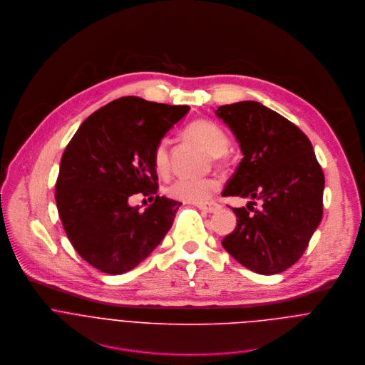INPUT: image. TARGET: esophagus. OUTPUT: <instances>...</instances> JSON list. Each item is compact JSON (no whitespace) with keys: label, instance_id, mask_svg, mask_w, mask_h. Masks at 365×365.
<instances>
[{"label":"esophagus","instance_id":"esophagus-1","mask_svg":"<svg viewBox=\"0 0 365 365\" xmlns=\"http://www.w3.org/2000/svg\"><path fill=\"white\" fill-rule=\"evenodd\" d=\"M197 207L200 208V210H202V211H205V212H210V214H212V212H217L220 208H221V205L218 204V202H200V204H197Z\"/></svg>","mask_w":365,"mask_h":365}]
</instances>
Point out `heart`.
I'll list each match as a JSON object with an SVG mask.
<instances>
[{"label": "heart", "mask_w": 365, "mask_h": 365, "mask_svg": "<svg viewBox=\"0 0 365 365\" xmlns=\"http://www.w3.org/2000/svg\"><path fill=\"white\" fill-rule=\"evenodd\" d=\"M185 133L214 157L222 155L228 148V137L225 131L212 121H194L187 127ZM168 144L167 138H161L153 151L154 167L161 174L168 170ZM217 190L218 182L214 178L178 177L167 187V194L180 201L200 204L210 200Z\"/></svg>", "instance_id": "heart-1"}]
</instances>
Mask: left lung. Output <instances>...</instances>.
I'll list each match as a JSON object with an SVG mask.
<instances>
[{
    "label": "left lung",
    "instance_id": "8db88e82",
    "mask_svg": "<svg viewBox=\"0 0 365 365\" xmlns=\"http://www.w3.org/2000/svg\"><path fill=\"white\" fill-rule=\"evenodd\" d=\"M215 115L231 130L242 160L222 195L261 200L232 208L235 230L222 241L245 268L264 275L289 268L304 254L322 218L324 174L307 135L257 101L221 106Z\"/></svg>",
    "mask_w": 365,
    "mask_h": 365
}]
</instances>
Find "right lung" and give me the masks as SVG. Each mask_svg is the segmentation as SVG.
Returning a JSON list of instances; mask_svg holds the SVG:
<instances>
[{
    "instance_id": "right-lung-1",
    "label": "right lung",
    "mask_w": 365,
    "mask_h": 365,
    "mask_svg": "<svg viewBox=\"0 0 365 365\" xmlns=\"http://www.w3.org/2000/svg\"><path fill=\"white\" fill-rule=\"evenodd\" d=\"M188 111L123 97L91 114L68 143L57 208L70 242L94 268L113 275L135 268L171 228L181 202L155 195L140 211L130 198L157 192L154 147Z\"/></svg>"
}]
</instances>
